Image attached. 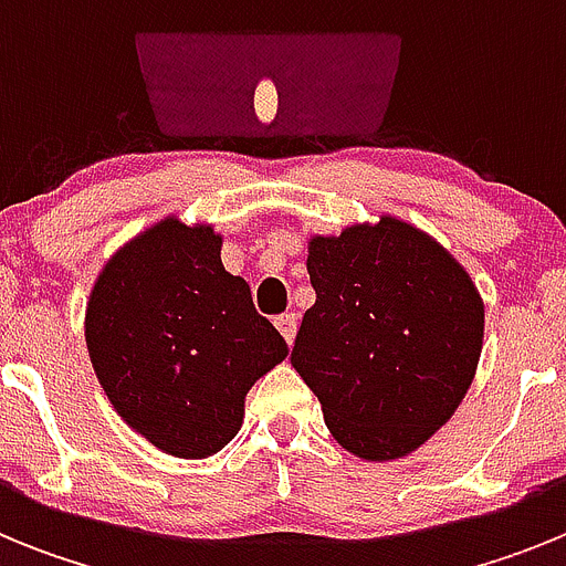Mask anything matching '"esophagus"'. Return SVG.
Segmentation results:
<instances>
[{"label": "esophagus", "mask_w": 566, "mask_h": 566, "mask_svg": "<svg viewBox=\"0 0 566 566\" xmlns=\"http://www.w3.org/2000/svg\"><path fill=\"white\" fill-rule=\"evenodd\" d=\"M274 326L280 328V334H283V337H286V343L292 345L294 334H297V314H292V312L280 314V317H274Z\"/></svg>", "instance_id": "obj_1"}]
</instances>
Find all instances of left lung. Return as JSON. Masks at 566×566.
<instances>
[{
  "mask_svg": "<svg viewBox=\"0 0 566 566\" xmlns=\"http://www.w3.org/2000/svg\"><path fill=\"white\" fill-rule=\"evenodd\" d=\"M317 300L303 314L294 371L345 451L385 462L417 451L468 394L484 337L470 274L397 218L312 238Z\"/></svg>",
  "mask_w": 566,
  "mask_h": 566,
  "instance_id": "1",
  "label": "left lung"
}]
</instances>
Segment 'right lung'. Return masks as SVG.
<instances>
[{
  "instance_id": "right-lung-1",
  "label": "right lung",
  "mask_w": 566,
  "mask_h": 566,
  "mask_svg": "<svg viewBox=\"0 0 566 566\" xmlns=\"http://www.w3.org/2000/svg\"><path fill=\"white\" fill-rule=\"evenodd\" d=\"M90 363L118 417L164 453L212 457L243 424V399L289 354L221 234L167 218L109 258L84 317Z\"/></svg>"
}]
</instances>
